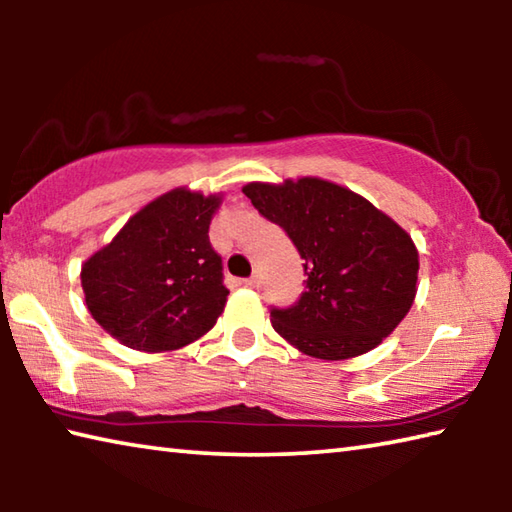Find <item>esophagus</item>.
<instances>
[{
    "label": "esophagus",
    "instance_id": "esophagus-1",
    "mask_svg": "<svg viewBox=\"0 0 512 512\" xmlns=\"http://www.w3.org/2000/svg\"><path fill=\"white\" fill-rule=\"evenodd\" d=\"M259 282H262V280H259V275L255 273V275H250V277H246V280H244V284H246V287H250V289H257L259 287Z\"/></svg>",
    "mask_w": 512,
    "mask_h": 512
}]
</instances>
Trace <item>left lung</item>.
<instances>
[{
    "mask_svg": "<svg viewBox=\"0 0 512 512\" xmlns=\"http://www.w3.org/2000/svg\"><path fill=\"white\" fill-rule=\"evenodd\" d=\"M244 194L305 259L300 300L271 311L273 329L293 348L325 361L359 357L409 314L418 293V248L368 198L314 176L248 183Z\"/></svg>",
    "mask_w": 512,
    "mask_h": 512,
    "instance_id": "8db88e82",
    "label": "left lung"
}]
</instances>
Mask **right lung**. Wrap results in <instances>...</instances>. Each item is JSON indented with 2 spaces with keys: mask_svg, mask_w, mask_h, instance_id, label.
I'll return each mask as SVG.
<instances>
[{
  "mask_svg": "<svg viewBox=\"0 0 512 512\" xmlns=\"http://www.w3.org/2000/svg\"><path fill=\"white\" fill-rule=\"evenodd\" d=\"M221 201L223 194L171 189L85 259V305L112 339L140 352H169L214 327L230 293L207 237Z\"/></svg>",
  "mask_w": 512,
  "mask_h": 512,
  "instance_id": "add662e5",
  "label": "right lung"
}]
</instances>
